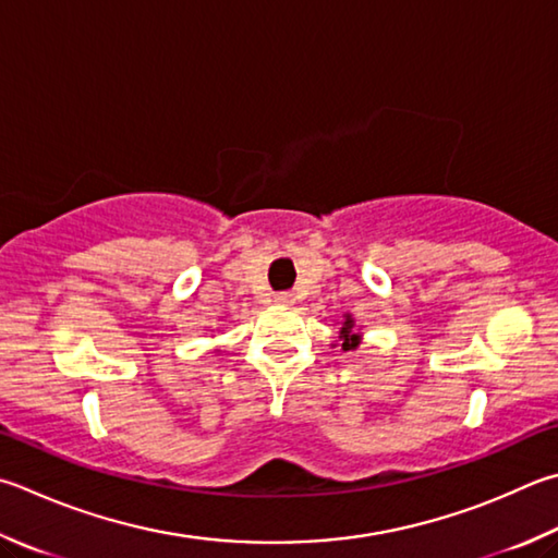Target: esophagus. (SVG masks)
Segmentation results:
<instances>
[{
	"instance_id": "obj_1",
	"label": "esophagus",
	"mask_w": 558,
	"mask_h": 558,
	"mask_svg": "<svg viewBox=\"0 0 558 558\" xmlns=\"http://www.w3.org/2000/svg\"><path fill=\"white\" fill-rule=\"evenodd\" d=\"M292 300H295L292 292H276V295H272V302H278V305H290Z\"/></svg>"
}]
</instances>
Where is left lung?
Masks as SVG:
<instances>
[{
    "instance_id": "left-lung-1",
    "label": "left lung",
    "mask_w": 558,
    "mask_h": 558,
    "mask_svg": "<svg viewBox=\"0 0 558 558\" xmlns=\"http://www.w3.org/2000/svg\"><path fill=\"white\" fill-rule=\"evenodd\" d=\"M351 329H353V319L347 317V322H343V327H341V349L343 351L359 347V333H351Z\"/></svg>"
}]
</instances>
